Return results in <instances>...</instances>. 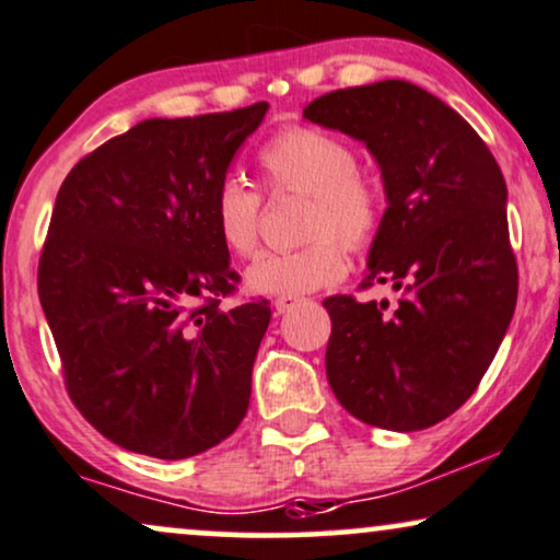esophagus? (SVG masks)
<instances>
[{
  "label": "esophagus",
  "instance_id": "obj_1",
  "mask_svg": "<svg viewBox=\"0 0 560 560\" xmlns=\"http://www.w3.org/2000/svg\"><path fill=\"white\" fill-rule=\"evenodd\" d=\"M298 298H276L273 300V310H276V313H279V315H284V313H289V310H292L294 305H298Z\"/></svg>",
  "mask_w": 560,
  "mask_h": 560
}]
</instances>
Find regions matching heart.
Segmentation results:
<instances>
[{
  "mask_svg": "<svg viewBox=\"0 0 560 560\" xmlns=\"http://www.w3.org/2000/svg\"><path fill=\"white\" fill-rule=\"evenodd\" d=\"M271 190L305 192V247L262 253L245 271V287L262 298H302L347 273V246L365 247L378 234L383 198L357 172L354 151L315 127H287L258 151ZM213 226L229 253L250 258L260 242V195L224 179L213 195Z\"/></svg>",
  "mask_w": 560,
  "mask_h": 560,
  "instance_id": "obj_1",
  "label": "heart"
}]
</instances>
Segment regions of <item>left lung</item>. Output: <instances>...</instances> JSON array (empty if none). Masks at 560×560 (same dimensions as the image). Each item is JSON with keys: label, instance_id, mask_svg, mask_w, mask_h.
<instances>
[{"label": "left lung", "instance_id": "8db88e82", "mask_svg": "<svg viewBox=\"0 0 560 560\" xmlns=\"http://www.w3.org/2000/svg\"><path fill=\"white\" fill-rule=\"evenodd\" d=\"M302 117L378 161L388 206L362 287L401 289L390 313L386 300H323L328 383L368 425L425 430L475 394L514 318L506 179L472 125L407 80L331 91Z\"/></svg>", "mask_w": 560, "mask_h": 560}]
</instances>
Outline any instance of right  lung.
I'll use <instances>...</instances> for the list:
<instances>
[{
    "label": "right lung",
    "instance_id": "add662e5",
    "mask_svg": "<svg viewBox=\"0 0 560 560\" xmlns=\"http://www.w3.org/2000/svg\"><path fill=\"white\" fill-rule=\"evenodd\" d=\"M266 112L260 101L143 119L78 161L57 192L38 298L67 394L135 454L187 459L232 435L250 407L271 307L219 305L240 276L211 211Z\"/></svg>",
    "mask_w": 560,
    "mask_h": 560
}]
</instances>
